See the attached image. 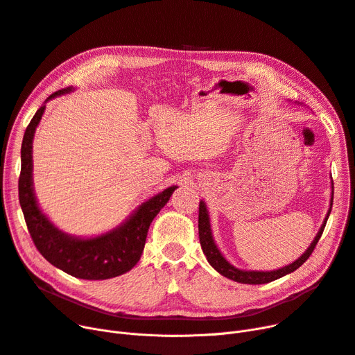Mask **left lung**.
I'll list each match as a JSON object with an SVG mask.
<instances>
[{"mask_svg": "<svg viewBox=\"0 0 355 355\" xmlns=\"http://www.w3.org/2000/svg\"><path fill=\"white\" fill-rule=\"evenodd\" d=\"M332 180V177H331ZM331 204H329V210L324 218V223L321 229L316 233L315 239L312 240V243L309 245V248L304 252L302 256L297 257L295 262L284 266V268H279L276 270H243V269H237L236 266H233L229 260L223 256V253L220 252V249L217 248L213 233H211V225H210V216H209V210L206 202L202 200L200 201V211H198V236H200V245L202 249V253L206 254L209 263L225 277L232 279L234 282L239 284H249V285H262V284H269L272 281H276V279L282 277L285 275L292 273L293 270H296L300 266H302L306 259L311 256V253L313 252L316 243H318L320 237L322 236V232L325 229L327 225V220L331 214V207H332V200H334V184L331 182Z\"/></svg>", "mask_w": 355, "mask_h": 355, "instance_id": "8db88e82", "label": "left lung"}]
</instances>
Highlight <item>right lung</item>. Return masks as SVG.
Here are the masks:
<instances>
[{
    "label": "right lung",
    "mask_w": 355,
    "mask_h": 355,
    "mask_svg": "<svg viewBox=\"0 0 355 355\" xmlns=\"http://www.w3.org/2000/svg\"><path fill=\"white\" fill-rule=\"evenodd\" d=\"M73 87L50 95L28 123L21 145V174L18 180V198L35 248L47 262L58 269L87 281H105L132 269L141 259L148 229L178 189H165L144 201L141 206L115 229L93 237H78L55 227L42 211L33 184V139L44 114L46 103L70 93Z\"/></svg>",
    "instance_id": "right-lung-1"
}]
</instances>
